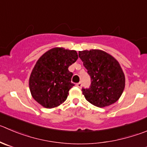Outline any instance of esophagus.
I'll list each match as a JSON object with an SVG mask.
<instances>
[{
    "instance_id": "obj_1",
    "label": "esophagus",
    "mask_w": 147,
    "mask_h": 147,
    "mask_svg": "<svg viewBox=\"0 0 147 147\" xmlns=\"http://www.w3.org/2000/svg\"><path fill=\"white\" fill-rule=\"evenodd\" d=\"M76 86H77V87L81 88V87H82V82H79V83H77V84H76Z\"/></svg>"
}]
</instances>
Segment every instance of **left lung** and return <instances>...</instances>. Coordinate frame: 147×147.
<instances>
[{
	"instance_id": "1",
	"label": "left lung",
	"mask_w": 147,
	"mask_h": 147,
	"mask_svg": "<svg viewBox=\"0 0 147 147\" xmlns=\"http://www.w3.org/2000/svg\"><path fill=\"white\" fill-rule=\"evenodd\" d=\"M79 56L91 78L90 86L82 88L86 100L99 107L118 101L125 87V76L118 61L100 50L79 51Z\"/></svg>"
}]
</instances>
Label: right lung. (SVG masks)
I'll return each mask as SVG.
<instances>
[{
    "instance_id": "obj_1",
    "label": "right lung",
    "mask_w": 147,
    "mask_h": 147,
    "mask_svg": "<svg viewBox=\"0 0 147 147\" xmlns=\"http://www.w3.org/2000/svg\"><path fill=\"white\" fill-rule=\"evenodd\" d=\"M77 59L76 51L62 47L51 49L39 58L29 78L31 94L39 104L53 108L65 101L74 86L68 67Z\"/></svg>"
}]
</instances>
